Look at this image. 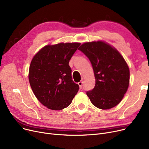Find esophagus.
Instances as JSON below:
<instances>
[{
    "mask_svg": "<svg viewBox=\"0 0 149 149\" xmlns=\"http://www.w3.org/2000/svg\"><path fill=\"white\" fill-rule=\"evenodd\" d=\"M83 81L81 80L80 82H79V87L80 89H82V86H83Z\"/></svg>",
    "mask_w": 149,
    "mask_h": 149,
    "instance_id": "esophagus-1",
    "label": "esophagus"
}]
</instances>
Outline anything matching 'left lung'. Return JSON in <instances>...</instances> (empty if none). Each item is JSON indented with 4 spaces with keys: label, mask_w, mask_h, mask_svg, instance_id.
<instances>
[{
    "label": "left lung",
    "mask_w": 149,
    "mask_h": 149,
    "mask_svg": "<svg viewBox=\"0 0 149 149\" xmlns=\"http://www.w3.org/2000/svg\"><path fill=\"white\" fill-rule=\"evenodd\" d=\"M90 60L95 78V85L86 92L93 106L101 109L118 104L129 85L130 72L120 53L101 41L84 43L79 48Z\"/></svg>",
    "instance_id": "obj_1"
}]
</instances>
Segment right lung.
<instances>
[{"label":"right lung","mask_w":149,"mask_h":149,"mask_svg":"<svg viewBox=\"0 0 149 149\" xmlns=\"http://www.w3.org/2000/svg\"><path fill=\"white\" fill-rule=\"evenodd\" d=\"M80 43L47 45L31 61L29 81L35 96L45 106L58 111L69 106L79 91L72 80L69 60Z\"/></svg>","instance_id":"obj_1"}]
</instances>
